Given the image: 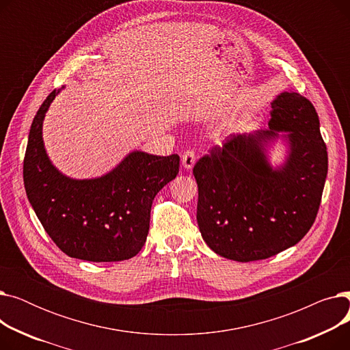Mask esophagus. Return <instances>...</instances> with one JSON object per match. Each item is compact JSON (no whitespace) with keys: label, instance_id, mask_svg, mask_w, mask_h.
Masks as SVG:
<instances>
[{"label":"esophagus","instance_id":"34e87169","mask_svg":"<svg viewBox=\"0 0 350 350\" xmlns=\"http://www.w3.org/2000/svg\"><path fill=\"white\" fill-rule=\"evenodd\" d=\"M194 163H196V153L193 150H187L183 153V156H181L183 167H185L186 170H190V169H193Z\"/></svg>","mask_w":350,"mask_h":350}]
</instances>
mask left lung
Masks as SVG:
<instances>
[{
  "mask_svg": "<svg viewBox=\"0 0 350 350\" xmlns=\"http://www.w3.org/2000/svg\"><path fill=\"white\" fill-rule=\"evenodd\" d=\"M271 106L267 131L231 136L193 169L200 232L232 261L265 260L298 244L321 206L327 152L317 110L297 92H282ZM280 137L288 153L272 168L267 149Z\"/></svg>",
  "mask_w": 350,
  "mask_h": 350,
  "instance_id": "left-lung-1",
  "label": "left lung"
}]
</instances>
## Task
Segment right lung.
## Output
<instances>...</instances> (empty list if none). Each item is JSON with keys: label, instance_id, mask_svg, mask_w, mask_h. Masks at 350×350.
Here are the masks:
<instances>
[{"label": "right lung", "instance_id": "obj_1", "mask_svg": "<svg viewBox=\"0 0 350 350\" xmlns=\"http://www.w3.org/2000/svg\"><path fill=\"white\" fill-rule=\"evenodd\" d=\"M59 90L36 112L24 159V185L42 227L72 258L115 262L135 256L146 243L156 194L178 174L180 157L135 150L96 178H70L51 163L42 123Z\"/></svg>", "mask_w": 350, "mask_h": 350}]
</instances>
